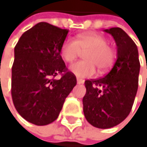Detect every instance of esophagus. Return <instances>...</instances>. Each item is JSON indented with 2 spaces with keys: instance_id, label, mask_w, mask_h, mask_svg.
Here are the masks:
<instances>
[{
  "instance_id": "esophagus-1",
  "label": "esophagus",
  "mask_w": 147,
  "mask_h": 147,
  "mask_svg": "<svg viewBox=\"0 0 147 147\" xmlns=\"http://www.w3.org/2000/svg\"><path fill=\"white\" fill-rule=\"evenodd\" d=\"M77 83H78V84H83V83H84V80H83V79H81V78H78V79H77Z\"/></svg>"
}]
</instances>
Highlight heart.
<instances>
[{
  "label": "heart",
  "instance_id": "obj_1",
  "mask_svg": "<svg viewBox=\"0 0 147 147\" xmlns=\"http://www.w3.org/2000/svg\"><path fill=\"white\" fill-rule=\"evenodd\" d=\"M84 60L70 67V71L78 78L92 77L96 68L100 72L108 71L114 64L116 57L115 49L109 46L106 37L97 33L79 34L77 39L68 38L61 46L60 53L67 63H73L81 54Z\"/></svg>",
  "mask_w": 147,
  "mask_h": 147
}]
</instances>
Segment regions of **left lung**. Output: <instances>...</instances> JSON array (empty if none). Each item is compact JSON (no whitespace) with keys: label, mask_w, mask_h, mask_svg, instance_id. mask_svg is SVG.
<instances>
[{"label":"left lung","mask_w":147,"mask_h":147,"mask_svg":"<svg viewBox=\"0 0 147 147\" xmlns=\"http://www.w3.org/2000/svg\"><path fill=\"white\" fill-rule=\"evenodd\" d=\"M117 46V59L104 78L86 80L83 98L84 115L92 126L112 128L131 112L138 87L140 63L138 47L119 27L106 29Z\"/></svg>","instance_id":"1"}]
</instances>
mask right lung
<instances>
[{
  "label": "right lung",
  "instance_id": "right-lung-1",
  "mask_svg": "<svg viewBox=\"0 0 147 147\" xmlns=\"http://www.w3.org/2000/svg\"><path fill=\"white\" fill-rule=\"evenodd\" d=\"M69 30L40 22L26 31L15 47L11 95L14 106L35 125L53 123L67 96L77 84L61 56V46ZM60 74L61 79L55 77Z\"/></svg>",
  "mask_w": 147,
  "mask_h": 147
}]
</instances>
